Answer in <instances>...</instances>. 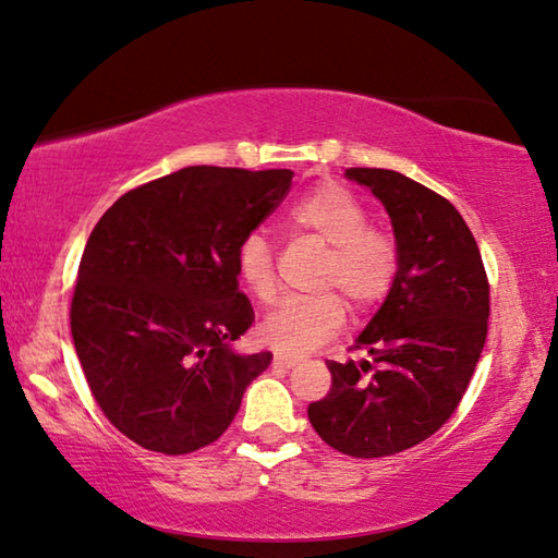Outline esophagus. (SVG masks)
<instances>
[{
  "mask_svg": "<svg viewBox=\"0 0 558 558\" xmlns=\"http://www.w3.org/2000/svg\"><path fill=\"white\" fill-rule=\"evenodd\" d=\"M296 363H299L296 355H284V353L274 355V365H281V368H294Z\"/></svg>",
  "mask_w": 558,
  "mask_h": 558,
  "instance_id": "1",
  "label": "esophagus"
}]
</instances>
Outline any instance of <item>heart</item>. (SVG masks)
<instances>
[{
	"label": "heart",
	"instance_id": "1",
	"mask_svg": "<svg viewBox=\"0 0 558 558\" xmlns=\"http://www.w3.org/2000/svg\"><path fill=\"white\" fill-rule=\"evenodd\" d=\"M284 225L328 246L318 287L339 290L355 312L376 306L390 294L400 269V244L390 230L368 225V209L349 187L322 182L287 209ZM236 279L262 304H271L277 296L274 250L262 232H252L236 250ZM338 295L326 291L281 301L277 312L264 318L259 336L284 353L318 349L343 326L345 302Z\"/></svg>",
	"mask_w": 558,
	"mask_h": 558
}]
</instances>
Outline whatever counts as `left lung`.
<instances>
[{
  "instance_id": "8db88e82",
  "label": "left lung",
  "mask_w": 558,
  "mask_h": 558,
  "mask_svg": "<svg viewBox=\"0 0 558 558\" xmlns=\"http://www.w3.org/2000/svg\"><path fill=\"white\" fill-rule=\"evenodd\" d=\"M386 205L400 244L390 294L353 351L328 361L331 390L308 405L326 445L388 458L435 435L458 410L487 341L489 281L480 246L450 199L396 170L349 168Z\"/></svg>"
}]
</instances>
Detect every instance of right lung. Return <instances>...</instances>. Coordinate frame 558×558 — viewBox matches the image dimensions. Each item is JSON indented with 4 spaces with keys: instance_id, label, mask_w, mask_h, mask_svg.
<instances>
[{
    "instance_id": "obj_1",
    "label": "right lung",
    "mask_w": 558,
    "mask_h": 558,
    "mask_svg": "<svg viewBox=\"0 0 558 558\" xmlns=\"http://www.w3.org/2000/svg\"><path fill=\"white\" fill-rule=\"evenodd\" d=\"M291 170L193 166L128 190L90 232L71 336L98 408L150 452L215 442L271 353L242 355L252 326L236 250L291 190Z\"/></svg>"
}]
</instances>
